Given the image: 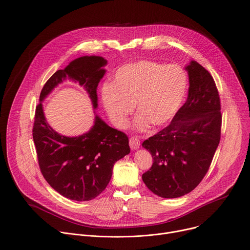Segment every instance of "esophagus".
I'll list each match as a JSON object with an SVG mask.
<instances>
[{
	"instance_id": "obj_1",
	"label": "esophagus",
	"mask_w": 250,
	"mask_h": 250,
	"mask_svg": "<svg viewBox=\"0 0 250 250\" xmlns=\"http://www.w3.org/2000/svg\"><path fill=\"white\" fill-rule=\"evenodd\" d=\"M129 146L132 150H135V149H139L140 146H141V142L138 138H131L129 139Z\"/></svg>"
}]
</instances>
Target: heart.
I'll use <instances>...</instances> for the list:
<instances>
[{
  "mask_svg": "<svg viewBox=\"0 0 250 250\" xmlns=\"http://www.w3.org/2000/svg\"><path fill=\"white\" fill-rule=\"evenodd\" d=\"M188 88V75L181 66L139 61L119 67L112 83L103 86L102 101L118 127L126 125L137 103L140 115L133 128L144 131L150 124L155 127L167 126L183 106Z\"/></svg>",
  "mask_w": 250,
  "mask_h": 250,
  "instance_id": "b5f03b06",
  "label": "heart"
}]
</instances>
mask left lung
<instances>
[{
    "mask_svg": "<svg viewBox=\"0 0 250 250\" xmlns=\"http://www.w3.org/2000/svg\"><path fill=\"white\" fill-rule=\"evenodd\" d=\"M185 69L189 82L187 102L167 127L143 143L153 160L143 180L164 198L180 197L199 185L220 140V101L211 75L192 60Z\"/></svg>",
    "mask_w": 250,
    "mask_h": 250,
    "instance_id": "8db88e82",
    "label": "left lung"
}]
</instances>
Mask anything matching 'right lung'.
Instances as JSON below:
<instances>
[{
    "mask_svg": "<svg viewBox=\"0 0 250 250\" xmlns=\"http://www.w3.org/2000/svg\"><path fill=\"white\" fill-rule=\"evenodd\" d=\"M106 63L100 56L72 61L44 83L36 107L33 139L41 171L56 191L72 200L94 199L105 189L113 166L130 152L128 138L98 115L88 131L79 137L62 135L48 124L42 102L60 83L72 80L84 88L93 108L97 109L98 85L106 72Z\"/></svg>",
    "mask_w": 250,
    "mask_h": 250,
    "instance_id": "right-lung-1",
    "label": "right lung"
}]
</instances>
